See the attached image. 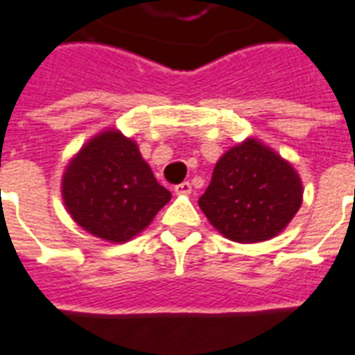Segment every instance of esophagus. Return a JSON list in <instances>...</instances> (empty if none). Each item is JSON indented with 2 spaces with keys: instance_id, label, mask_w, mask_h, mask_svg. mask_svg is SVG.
Masks as SVG:
<instances>
[{
  "instance_id": "obj_1",
  "label": "esophagus",
  "mask_w": 355,
  "mask_h": 355,
  "mask_svg": "<svg viewBox=\"0 0 355 355\" xmlns=\"http://www.w3.org/2000/svg\"><path fill=\"white\" fill-rule=\"evenodd\" d=\"M175 193L177 196H190L192 193V184L190 182H180L175 186Z\"/></svg>"
}]
</instances>
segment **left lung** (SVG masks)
I'll use <instances>...</instances> for the list:
<instances>
[{
  "label": "left lung",
  "mask_w": 355,
  "mask_h": 355,
  "mask_svg": "<svg viewBox=\"0 0 355 355\" xmlns=\"http://www.w3.org/2000/svg\"><path fill=\"white\" fill-rule=\"evenodd\" d=\"M302 193L295 167L251 137L220 155L198 203L224 238L259 243L287 228L302 205Z\"/></svg>",
  "instance_id": "1"
}]
</instances>
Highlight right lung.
Segmentation results:
<instances>
[{"mask_svg": "<svg viewBox=\"0 0 355 355\" xmlns=\"http://www.w3.org/2000/svg\"><path fill=\"white\" fill-rule=\"evenodd\" d=\"M60 193L73 223L110 243L139 236L171 200L139 144L114 127L91 137L68 162Z\"/></svg>", "mask_w": 355, "mask_h": 355, "instance_id": "1", "label": "right lung"}]
</instances>
